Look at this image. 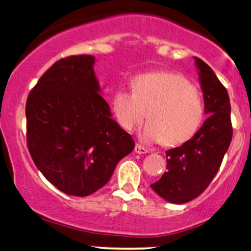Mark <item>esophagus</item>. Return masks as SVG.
Instances as JSON below:
<instances>
[{
  "label": "esophagus",
  "instance_id": "34e87169",
  "mask_svg": "<svg viewBox=\"0 0 251 251\" xmlns=\"http://www.w3.org/2000/svg\"><path fill=\"white\" fill-rule=\"evenodd\" d=\"M135 152L139 153V154H143V153L149 152V150H148L147 148L141 146V144H136V146H135Z\"/></svg>",
  "mask_w": 251,
  "mask_h": 251
}]
</instances>
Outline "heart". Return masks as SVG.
I'll list each match as a JSON object with an SVG mask.
<instances>
[{
  "instance_id": "b5f03b06",
  "label": "heart",
  "mask_w": 251,
  "mask_h": 251,
  "mask_svg": "<svg viewBox=\"0 0 251 251\" xmlns=\"http://www.w3.org/2000/svg\"><path fill=\"white\" fill-rule=\"evenodd\" d=\"M133 91L118 90L112 110L119 124L133 129L146 116L142 137L147 142L175 146L195 135L204 116L203 99L196 85L181 74L152 72L134 77Z\"/></svg>"
}]
</instances>
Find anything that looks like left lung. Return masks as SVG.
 <instances>
[{
  "label": "left lung",
  "instance_id": "left-lung-1",
  "mask_svg": "<svg viewBox=\"0 0 251 251\" xmlns=\"http://www.w3.org/2000/svg\"><path fill=\"white\" fill-rule=\"evenodd\" d=\"M208 118L189 141L166 151L167 171L151 188L172 203H185L202 193L221 167L232 140L228 93L202 60L193 56Z\"/></svg>",
  "mask_w": 251,
  "mask_h": 251
}]
</instances>
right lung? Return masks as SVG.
I'll return each instance as SVG.
<instances>
[{
	"label": "right lung",
	"mask_w": 251,
	"mask_h": 251,
	"mask_svg": "<svg viewBox=\"0 0 251 251\" xmlns=\"http://www.w3.org/2000/svg\"><path fill=\"white\" fill-rule=\"evenodd\" d=\"M93 55L56 61L26 103L27 146L49 182L69 196H90L109 182L135 147L112 119L94 73Z\"/></svg>",
	"instance_id": "right-lung-1"
}]
</instances>
